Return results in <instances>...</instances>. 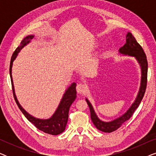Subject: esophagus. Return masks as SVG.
<instances>
[{"label": "esophagus", "mask_w": 156, "mask_h": 156, "mask_svg": "<svg viewBox=\"0 0 156 156\" xmlns=\"http://www.w3.org/2000/svg\"><path fill=\"white\" fill-rule=\"evenodd\" d=\"M76 91H77L78 94H84L85 91H86L87 87L86 85L84 84H79L76 87Z\"/></svg>", "instance_id": "obj_1"}]
</instances>
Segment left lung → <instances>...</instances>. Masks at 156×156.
<instances>
[{"label":"left lung","instance_id":"obj_1","mask_svg":"<svg viewBox=\"0 0 156 156\" xmlns=\"http://www.w3.org/2000/svg\"><path fill=\"white\" fill-rule=\"evenodd\" d=\"M126 37V44L122 48L119 49V54L135 57V59L138 62V65L140 66V70H141L140 86L135 101L131 104V106H130L129 109L123 115H121V116L118 117V118L113 121H104L101 120L97 116L90 101H89L88 99L86 98L87 103L88 104L89 109H90L91 121H92L93 123L97 127V129H99L101 131L105 132V133H111V132L116 131L119 127H121V126L123 123L126 122V121L131 118L136 108L140 105L146 89L148 62H147L146 54H145L141 46L138 43V42L136 41L135 37L132 35L131 33H128Z\"/></svg>","mask_w":156,"mask_h":156}]
</instances>
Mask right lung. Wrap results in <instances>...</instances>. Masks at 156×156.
<instances>
[{
	"instance_id": "right-lung-1",
	"label": "right lung",
	"mask_w": 156,
	"mask_h": 156,
	"mask_svg": "<svg viewBox=\"0 0 156 156\" xmlns=\"http://www.w3.org/2000/svg\"><path fill=\"white\" fill-rule=\"evenodd\" d=\"M34 38L33 35H30L25 37L21 42L20 45L18 46L16 51L12 54L10 60V75L11 79V83L12 87V92H13L14 99L16 100L17 105L20 108L21 112L24 116L26 117L27 120L31 122L40 131L44 132V133L51 134V135H58L62 133L65 130L66 125L68 121V114H69V110L70 106L73 103L76 97V83L73 82L68 88L66 89L65 94H64L62 98L60 103H59L58 107L57 108L55 112L53 114L50 119H41L34 117L28 114L24 108H23L19 103L18 99L15 93V88L13 85V81L12 77V67L13 61L16 59V57L18 56L20 51L26 46L27 44L30 43L31 40Z\"/></svg>"
}]
</instances>
